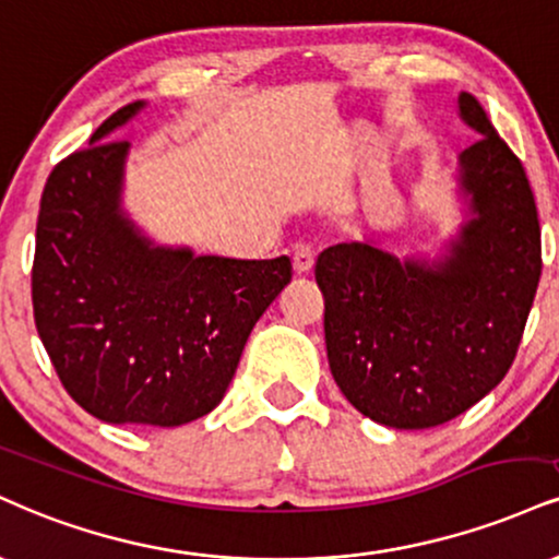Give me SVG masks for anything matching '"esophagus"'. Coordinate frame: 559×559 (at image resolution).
Masks as SVG:
<instances>
[{
    "label": "esophagus",
    "instance_id": "esophagus-1",
    "mask_svg": "<svg viewBox=\"0 0 559 559\" xmlns=\"http://www.w3.org/2000/svg\"><path fill=\"white\" fill-rule=\"evenodd\" d=\"M292 262H294V273H299V275L309 273L314 265V250L309 245H297L294 247Z\"/></svg>",
    "mask_w": 559,
    "mask_h": 559
}]
</instances>
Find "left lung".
<instances>
[{
    "mask_svg": "<svg viewBox=\"0 0 559 559\" xmlns=\"http://www.w3.org/2000/svg\"><path fill=\"white\" fill-rule=\"evenodd\" d=\"M461 119L476 134L459 156L463 221L445 250L395 258L374 241L320 252L325 346L356 412L395 429L445 425L513 365L542 275V231L521 160L472 93Z\"/></svg>",
    "mask_w": 559,
    "mask_h": 559,
    "instance_id": "left-lung-1",
    "label": "left lung"
}]
</instances>
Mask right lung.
Instances as JSON below:
<instances>
[{"label": "right lung", "instance_id": "obj_1", "mask_svg": "<svg viewBox=\"0 0 559 559\" xmlns=\"http://www.w3.org/2000/svg\"><path fill=\"white\" fill-rule=\"evenodd\" d=\"M145 100L53 166L41 194L33 318L67 393L106 425L179 427L224 399L292 260L194 254L145 237L122 205L130 143L106 140Z\"/></svg>", "mask_w": 559, "mask_h": 559}]
</instances>
